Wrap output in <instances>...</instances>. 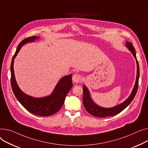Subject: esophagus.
<instances>
[{"label": "esophagus", "mask_w": 148, "mask_h": 148, "mask_svg": "<svg viewBox=\"0 0 148 148\" xmlns=\"http://www.w3.org/2000/svg\"><path fill=\"white\" fill-rule=\"evenodd\" d=\"M72 79L75 83H80L82 81V76L79 74H75L73 76Z\"/></svg>", "instance_id": "1"}]
</instances>
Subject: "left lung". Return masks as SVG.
I'll return each instance as SVG.
<instances>
[{"label": "left lung", "mask_w": 148, "mask_h": 148, "mask_svg": "<svg viewBox=\"0 0 148 148\" xmlns=\"http://www.w3.org/2000/svg\"><path fill=\"white\" fill-rule=\"evenodd\" d=\"M126 47L129 49V50L132 52L133 56L134 57L135 59L136 60L137 62V77H136V81L134 85V86L133 88V90L132 91V92L131 95H130L129 97L123 103L120 104V105L112 108H104L100 107L97 106L96 104L93 102L92 100L90 92L87 88L86 87L85 85H83V104L84 106L89 114L91 115L96 116V117H100V118H105L107 116H114L121 112H122L124 109H125L132 101V100L134 99L135 95L137 93L138 86V79H139V66H138V61L136 58V51L134 47L133 46L132 43L129 42H126Z\"/></svg>", "instance_id": "8db88e82"}]
</instances>
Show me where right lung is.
Returning <instances> with one entry per match:
<instances>
[{
    "mask_svg": "<svg viewBox=\"0 0 148 148\" xmlns=\"http://www.w3.org/2000/svg\"><path fill=\"white\" fill-rule=\"evenodd\" d=\"M39 37L32 36L23 40L16 48L11 65V84L15 96L23 107L29 112L36 115L47 116L56 114L63 105L65 97L72 88L73 83L72 75H67L60 80L50 95L43 98H34L24 93L17 85L14 71V61L21 47L25 43L34 41Z\"/></svg>",
    "mask_w": 148,
    "mask_h": 148,
    "instance_id": "right-lung-1",
    "label": "right lung"
}]
</instances>
